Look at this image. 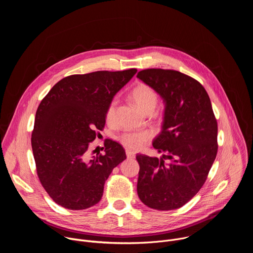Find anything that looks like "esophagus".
I'll return each instance as SVG.
<instances>
[{
    "label": "esophagus",
    "mask_w": 253,
    "mask_h": 253,
    "mask_svg": "<svg viewBox=\"0 0 253 253\" xmlns=\"http://www.w3.org/2000/svg\"><path fill=\"white\" fill-rule=\"evenodd\" d=\"M126 156L128 159H132L135 157V153H134V151H132L130 149H126Z\"/></svg>",
    "instance_id": "34e87169"
}]
</instances>
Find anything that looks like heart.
<instances>
[{
	"label": "heart",
	"instance_id": "1",
	"mask_svg": "<svg viewBox=\"0 0 253 253\" xmlns=\"http://www.w3.org/2000/svg\"><path fill=\"white\" fill-rule=\"evenodd\" d=\"M131 98L135 105L143 112L146 113L150 110H154V108L158 101V96L156 92L146 84H138L131 92ZM117 101L112 100L106 111L107 122H112L115 116ZM151 134L148 131L139 132H127L120 136V142L127 148L138 150L141 149L150 140Z\"/></svg>",
	"mask_w": 253,
	"mask_h": 253
}]
</instances>
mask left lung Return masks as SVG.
<instances>
[{
	"label": "left lung",
	"instance_id": "8db88e82",
	"mask_svg": "<svg viewBox=\"0 0 253 253\" xmlns=\"http://www.w3.org/2000/svg\"><path fill=\"white\" fill-rule=\"evenodd\" d=\"M137 78L160 95L165 107L162 130L153 140V147L165 154L160 159L137 154V193L152 209H177L205 182L217 154V121L207 92L195 79L163 69L142 70Z\"/></svg>",
	"mask_w": 253,
	"mask_h": 253
}]
</instances>
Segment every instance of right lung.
Listing matches in <instances>:
<instances>
[{"instance_id":"obj_1","label":"right lung","mask_w":253,"mask_h":253,"mask_svg":"<svg viewBox=\"0 0 253 253\" xmlns=\"http://www.w3.org/2000/svg\"><path fill=\"white\" fill-rule=\"evenodd\" d=\"M136 69L97 71L60 80L36 112L32 149L40 182L60 206L82 210L97 204L105 181L126 159L119 143L105 140V154L89 159V143L106 122L107 108ZM104 149V148H103Z\"/></svg>"}]
</instances>
